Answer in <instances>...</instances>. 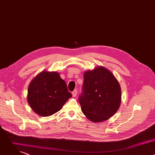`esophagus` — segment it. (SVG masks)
Returning a JSON list of instances; mask_svg holds the SVG:
<instances>
[{
	"instance_id": "obj_1",
	"label": "esophagus",
	"mask_w": 155,
	"mask_h": 155,
	"mask_svg": "<svg viewBox=\"0 0 155 155\" xmlns=\"http://www.w3.org/2000/svg\"><path fill=\"white\" fill-rule=\"evenodd\" d=\"M77 94V90H75L72 92V96H73V97H76Z\"/></svg>"
}]
</instances>
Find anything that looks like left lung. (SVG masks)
Listing matches in <instances>:
<instances>
[{
	"mask_svg": "<svg viewBox=\"0 0 155 155\" xmlns=\"http://www.w3.org/2000/svg\"><path fill=\"white\" fill-rule=\"evenodd\" d=\"M83 93L79 97L82 112L94 123L107 120L120 108L121 91L114 75L103 66L84 72Z\"/></svg>",
	"mask_w": 155,
	"mask_h": 155,
	"instance_id": "1",
	"label": "left lung"
}]
</instances>
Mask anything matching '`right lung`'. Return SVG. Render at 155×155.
Instances as JSON below:
<instances>
[{
  "label": "right lung",
  "instance_id": "1",
  "mask_svg": "<svg viewBox=\"0 0 155 155\" xmlns=\"http://www.w3.org/2000/svg\"><path fill=\"white\" fill-rule=\"evenodd\" d=\"M72 96L58 72L43 71L29 83L27 99L35 114L45 117L59 111Z\"/></svg>",
  "mask_w": 155,
  "mask_h": 155
}]
</instances>
